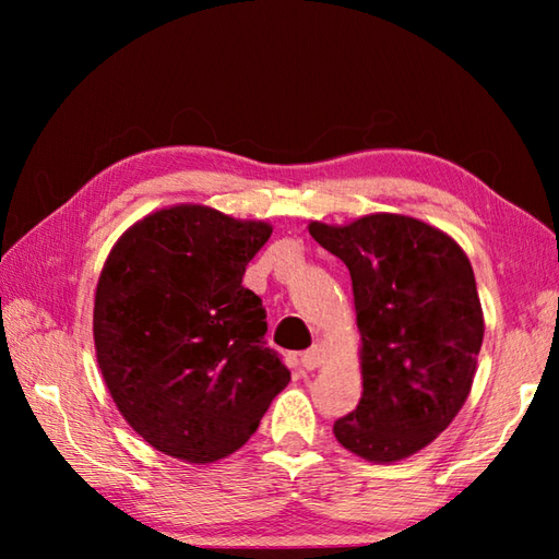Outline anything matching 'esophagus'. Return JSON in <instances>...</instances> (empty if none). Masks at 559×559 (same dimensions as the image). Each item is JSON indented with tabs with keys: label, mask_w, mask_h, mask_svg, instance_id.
I'll use <instances>...</instances> for the list:
<instances>
[{
	"label": "esophagus",
	"mask_w": 559,
	"mask_h": 559,
	"mask_svg": "<svg viewBox=\"0 0 559 559\" xmlns=\"http://www.w3.org/2000/svg\"><path fill=\"white\" fill-rule=\"evenodd\" d=\"M300 365L305 370H317V367L324 365V348L322 346H312L310 350H305L300 355Z\"/></svg>",
	"instance_id": "esophagus-1"
}]
</instances>
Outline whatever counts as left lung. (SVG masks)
Returning a JSON list of instances; mask_svg holds the SVG:
<instances>
[{"label": "left lung", "instance_id": "1", "mask_svg": "<svg viewBox=\"0 0 559 559\" xmlns=\"http://www.w3.org/2000/svg\"><path fill=\"white\" fill-rule=\"evenodd\" d=\"M310 235L350 271L362 396L334 423L343 449L372 463L413 456L471 394L485 322L471 261L435 225L370 213Z\"/></svg>", "mask_w": 559, "mask_h": 559}]
</instances>
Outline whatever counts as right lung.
Masks as SVG:
<instances>
[{
	"label": "right lung",
	"mask_w": 559,
	"mask_h": 559,
	"mask_svg": "<svg viewBox=\"0 0 559 559\" xmlns=\"http://www.w3.org/2000/svg\"><path fill=\"white\" fill-rule=\"evenodd\" d=\"M273 233L201 204L158 209L105 259L93 341L110 396L146 442L187 463L230 456L290 382L242 286Z\"/></svg>",
	"instance_id": "right-lung-1"
}]
</instances>
